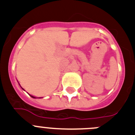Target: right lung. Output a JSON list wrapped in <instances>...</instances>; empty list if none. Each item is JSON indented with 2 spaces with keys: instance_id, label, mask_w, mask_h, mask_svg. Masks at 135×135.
Here are the masks:
<instances>
[{
  "instance_id": "1",
  "label": "right lung",
  "mask_w": 135,
  "mask_h": 135,
  "mask_svg": "<svg viewBox=\"0 0 135 135\" xmlns=\"http://www.w3.org/2000/svg\"><path fill=\"white\" fill-rule=\"evenodd\" d=\"M21 88H22V87H21ZM23 90H24V89H23ZM30 96H31V97H32V98H35V97H33V96H31V95H30Z\"/></svg>"
}]
</instances>
